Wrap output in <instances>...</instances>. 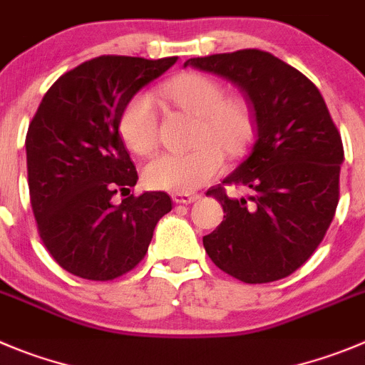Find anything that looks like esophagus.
I'll use <instances>...</instances> for the list:
<instances>
[{"label":"esophagus","mask_w":365,"mask_h":365,"mask_svg":"<svg viewBox=\"0 0 365 365\" xmlns=\"http://www.w3.org/2000/svg\"><path fill=\"white\" fill-rule=\"evenodd\" d=\"M200 200V194H192V192H175L173 194V202L175 203H192Z\"/></svg>","instance_id":"34e87169"}]
</instances>
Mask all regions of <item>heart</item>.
<instances>
[{
    "label": "heart",
    "instance_id": "b5f03b06",
    "mask_svg": "<svg viewBox=\"0 0 365 365\" xmlns=\"http://www.w3.org/2000/svg\"><path fill=\"white\" fill-rule=\"evenodd\" d=\"M162 95L180 110L198 117L194 145L183 155H160L144 167V182L151 189L190 192L220 175L223 153L241 156L252 142L254 117L240 97H225V90L209 75L187 71L167 81ZM118 133L136 155H151L158 145V115L148 93H136L124 104Z\"/></svg>",
    "mask_w": 365,
    "mask_h": 365
}]
</instances>
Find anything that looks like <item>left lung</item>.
Masks as SVG:
<instances>
[{"label": "left lung", "mask_w": 365, "mask_h": 365, "mask_svg": "<svg viewBox=\"0 0 365 365\" xmlns=\"http://www.w3.org/2000/svg\"><path fill=\"white\" fill-rule=\"evenodd\" d=\"M183 66L241 88L255 120L250 153L223 180L250 194L207 190L225 216L203 247L217 268L248 284L288 277L324 240L339 203L344 148L328 106L306 75L263 50L194 57Z\"/></svg>", "instance_id": "8db88e82"}]
</instances>
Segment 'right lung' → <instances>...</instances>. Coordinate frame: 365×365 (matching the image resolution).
Listing matches in <instances>:
<instances>
[{
	"instance_id": "add662e5",
	"label": "right lung",
	"mask_w": 365,
	"mask_h": 365,
	"mask_svg": "<svg viewBox=\"0 0 365 365\" xmlns=\"http://www.w3.org/2000/svg\"><path fill=\"white\" fill-rule=\"evenodd\" d=\"M178 57L101 56L61 75L26 133L30 203L53 259L90 281H113L144 259L169 194H129L135 163L118 133V117L136 91Z\"/></svg>"
}]
</instances>
